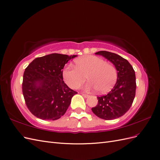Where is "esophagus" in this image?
I'll use <instances>...</instances> for the list:
<instances>
[{"label": "esophagus", "mask_w": 160, "mask_h": 160, "mask_svg": "<svg viewBox=\"0 0 160 160\" xmlns=\"http://www.w3.org/2000/svg\"><path fill=\"white\" fill-rule=\"evenodd\" d=\"M81 95H83L84 98H88V97L89 96V95L88 94H85V93H81Z\"/></svg>", "instance_id": "34e87169"}]
</instances>
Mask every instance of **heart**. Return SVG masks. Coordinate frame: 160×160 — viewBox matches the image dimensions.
<instances>
[{
	"instance_id": "obj_1",
	"label": "heart",
	"mask_w": 160,
	"mask_h": 160,
	"mask_svg": "<svg viewBox=\"0 0 160 160\" xmlns=\"http://www.w3.org/2000/svg\"><path fill=\"white\" fill-rule=\"evenodd\" d=\"M75 67L66 66L62 77L72 89H77L84 83L88 77L89 87L100 93H108L113 88L118 79L115 67L100 57L88 55L75 60Z\"/></svg>"
}]
</instances>
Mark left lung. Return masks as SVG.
<instances>
[{"label": "left lung", "mask_w": 160, "mask_h": 160, "mask_svg": "<svg viewBox=\"0 0 160 160\" xmlns=\"http://www.w3.org/2000/svg\"><path fill=\"white\" fill-rule=\"evenodd\" d=\"M95 54L104 57L115 65L118 79L107 95L98 97V103L91 110L101 119L119 118L129 109L134 100L136 90L135 71L128 60L115 53L101 51Z\"/></svg>", "instance_id": "obj_1"}]
</instances>
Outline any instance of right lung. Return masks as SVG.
<instances>
[{
  "instance_id": "right-lung-1",
  "label": "right lung",
  "mask_w": 160,
  "mask_h": 160,
  "mask_svg": "<svg viewBox=\"0 0 160 160\" xmlns=\"http://www.w3.org/2000/svg\"><path fill=\"white\" fill-rule=\"evenodd\" d=\"M76 57L52 53L36 58L25 69L22 94L27 107L35 117L56 120L65 113L77 92L64 83L62 69Z\"/></svg>"
}]
</instances>
